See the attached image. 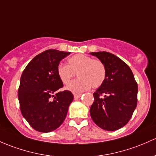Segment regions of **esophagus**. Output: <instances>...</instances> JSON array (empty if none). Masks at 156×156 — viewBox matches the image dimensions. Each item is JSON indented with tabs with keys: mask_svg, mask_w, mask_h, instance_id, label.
Listing matches in <instances>:
<instances>
[{
	"mask_svg": "<svg viewBox=\"0 0 156 156\" xmlns=\"http://www.w3.org/2000/svg\"><path fill=\"white\" fill-rule=\"evenodd\" d=\"M81 96H82L81 93H75V94H74V99H79V98H81Z\"/></svg>",
	"mask_w": 156,
	"mask_h": 156,
	"instance_id": "34e87169",
	"label": "esophagus"
}]
</instances>
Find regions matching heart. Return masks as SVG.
<instances>
[{"instance_id":"b5f03b06","label":"heart","mask_w":156,"mask_h":156,"mask_svg":"<svg viewBox=\"0 0 156 156\" xmlns=\"http://www.w3.org/2000/svg\"><path fill=\"white\" fill-rule=\"evenodd\" d=\"M57 75L63 84H68L77 73L78 78L74 80L66 89L73 93H81L90 88H98L106 78V67L101 60L85 55H76L68 60V65L57 66Z\"/></svg>"}]
</instances>
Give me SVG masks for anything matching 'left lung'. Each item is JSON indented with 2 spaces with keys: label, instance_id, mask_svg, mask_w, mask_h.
<instances>
[{
  "label": "left lung",
  "instance_id": "1",
  "mask_svg": "<svg viewBox=\"0 0 156 156\" xmlns=\"http://www.w3.org/2000/svg\"><path fill=\"white\" fill-rule=\"evenodd\" d=\"M90 55L105 63L107 72L105 82L93 93L91 118L101 129L116 131L128 123L135 110L137 82L129 66L116 55L106 51Z\"/></svg>",
  "mask_w": 156,
  "mask_h": 156
}]
</instances>
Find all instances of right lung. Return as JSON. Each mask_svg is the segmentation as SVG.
I'll list each match as a JSON object with an SVG mask.
<instances>
[{"label":"right lung","mask_w":156,"mask_h":156,"mask_svg":"<svg viewBox=\"0 0 156 156\" xmlns=\"http://www.w3.org/2000/svg\"><path fill=\"white\" fill-rule=\"evenodd\" d=\"M70 52L49 49L37 55L21 76L18 90L22 116L31 127L40 132L55 130L64 121L73 101L70 91H59L63 87L57 75L60 60Z\"/></svg>","instance_id":"obj_1"}]
</instances>
